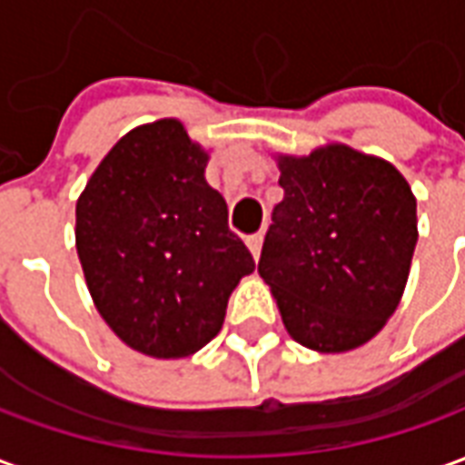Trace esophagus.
Returning <instances> with one entry per match:
<instances>
[{
    "label": "esophagus",
    "instance_id": "esophagus-1",
    "mask_svg": "<svg viewBox=\"0 0 465 465\" xmlns=\"http://www.w3.org/2000/svg\"><path fill=\"white\" fill-rule=\"evenodd\" d=\"M246 243H249V249H252L253 259H259V253H262V243H263V232H256L252 236H246Z\"/></svg>",
    "mask_w": 465,
    "mask_h": 465
}]
</instances>
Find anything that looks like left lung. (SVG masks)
Here are the masks:
<instances>
[{
	"label": "left lung",
	"mask_w": 465,
	"mask_h": 465,
	"mask_svg": "<svg viewBox=\"0 0 465 465\" xmlns=\"http://www.w3.org/2000/svg\"><path fill=\"white\" fill-rule=\"evenodd\" d=\"M259 273L283 326L306 349L341 353L373 339L396 312L419 242L409 182L343 143L279 156Z\"/></svg>",
	"instance_id": "8db88e82"
}]
</instances>
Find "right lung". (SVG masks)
<instances>
[{"label": "right lung", "mask_w": 465, "mask_h": 465, "mask_svg": "<svg viewBox=\"0 0 465 465\" xmlns=\"http://www.w3.org/2000/svg\"><path fill=\"white\" fill-rule=\"evenodd\" d=\"M206 162L182 122L146 124L114 143L76 202V252L96 309L153 359L212 341L236 283L256 266L203 179Z\"/></svg>", "instance_id": "right-lung-1"}]
</instances>
